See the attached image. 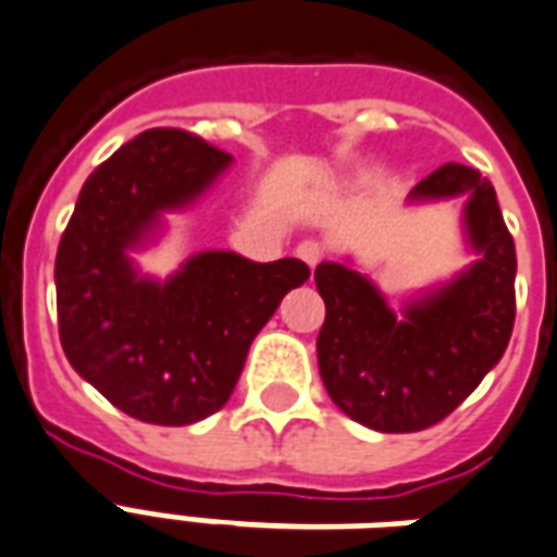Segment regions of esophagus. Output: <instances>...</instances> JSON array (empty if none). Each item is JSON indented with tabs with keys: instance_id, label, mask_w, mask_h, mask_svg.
I'll use <instances>...</instances> for the list:
<instances>
[{
	"instance_id": "34e87169",
	"label": "esophagus",
	"mask_w": 557,
	"mask_h": 557,
	"mask_svg": "<svg viewBox=\"0 0 557 557\" xmlns=\"http://www.w3.org/2000/svg\"><path fill=\"white\" fill-rule=\"evenodd\" d=\"M298 257L307 262L310 268H315L321 262V257H324V247L319 245V242H312V238H307V242H300L298 245Z\"/></svg>"
}]
</instances>
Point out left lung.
Instances as JSON below:
<instances>
[{"label": "left lung", "mask_w": 557, "mask_h": 557, "mask_svg": "<svg viewBox=\"0 0 557 557\" xmlns=\"http://www.w3.org/2000/svg\"><path fill=\"white\" fill-rule=\"evenodd\" d=\"M463 197V242L475 259L455 277L393 310L351 259L315 268L327 315L319 372L342 413L381 434H413L446 419L502 360L513 331L517 250L496 188L475 168L448 162L416 185L407 203Z\"/></svg>", "instance_id": "obj_1"}]
</instances>
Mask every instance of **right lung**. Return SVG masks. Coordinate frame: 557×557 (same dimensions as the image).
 <instances>
[{
  "instance_id": "add662e5",
  "label": "right lung",
  "mask_w": 557,
  "mask_h": 557,
  "mask_svg": "<svg viewBox=\"0 0 557 557\" xmlns=\"http://www.w3.org/2000/svg\"><path fill=\"white\" fill-rule=\"evenodd\" d=\"M233 156L183 129H147L85 180L55 257L61 348L132 419L191 425L230 401L250 342L310 277L300 259L200 250L168 277L135 253L159 245Z\"/></svg>"
}]
</instances>
